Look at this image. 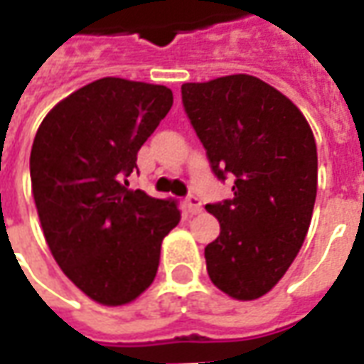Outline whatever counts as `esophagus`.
Wrapping results in <instances>:
<instances>
[{
  "instance_id": "1",
  "label": "esophagus",
  "mask_w": 364,
  "mask_h": 364,
  "mask_svg": "<svg viewBox=\"0 0 364 364\" xmlns=\"http://www.w3.org/2000/svg\"><path fill=\"white\" fill-rule=\"evenodd\" d=\"M185 208L189 214H198L203 210V205H200V198L195 197V195H189L185 198Z\"/></svg>"
}]
</instances>
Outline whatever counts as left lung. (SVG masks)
Listing matches in <instances>:
<instances>
[{"label": "left lung", "instance_id": "obj_1", "mask_svg": "<svg viewBox=\"0 0 364 364\" xmlns=\"http://www.w3.org/2000/svg\"><path fill=\"white\" fill-rule=\"evenodd\" d=\"M185 112L213 173L232 197L206 205L220 236L205 247L210 281L255 300L273 289L304 244L318 191V151L304 114L253 75L183 83Z\"/></svg>", "mask_w": 364, "mask_h": 364}]
</instances>
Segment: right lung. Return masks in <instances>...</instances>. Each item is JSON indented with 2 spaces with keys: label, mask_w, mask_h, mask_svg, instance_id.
Listing matches in <instances>:
<instances>
[{
  "label": "right lung",
  "mask_w": 364,
  "mask_h": 364,
  "mask_svg": "<svg viewBox=\"0 0 364 364\" xmlns=\"http://www.w3.org/2000/svg\"><path fill=\"white\" fill-rule=\"evenodd\" d=\"M171 105L164 85L103 77L60 101L35 136L31 183L46 244L99 304H128L150 287L161 240L181 220L175 198L127 181Z\"/></svg>",
  "instance_id": "right-lung-1"
}]
</instances>
